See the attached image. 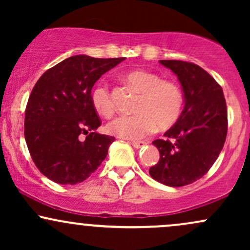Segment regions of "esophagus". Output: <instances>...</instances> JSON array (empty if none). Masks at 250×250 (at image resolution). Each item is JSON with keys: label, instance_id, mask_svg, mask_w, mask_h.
<instances>
[{"label": "esophagus", "instance_id": "esophagus-1", "mask_svg": "<svg viewBox=\"0 0 250 250\" xmlns=\"http://www.w3.org/2000/svg\"><path fill=\"white\" fill-rule=\"evenodd\" d=\"M130 145L133 146L134 148H141L146 145V142L145 141H131Z\"/></svg>", "mask_w": 250, "mask_h": 250}]
</instances>
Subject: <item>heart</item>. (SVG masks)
<instances>
[{"label": "heart", "mask_w": 250, "mask_h": 250, "mask_svg": "<svg viewBox=\"0 0 250 250\" xmlns=\"http://www.w3.org/2000/svg\"><path fill=\"white\" fill-rule=\"evenodd\" d=\"M125 81L139 93L134 115H121L109 122V134L128 140H139L155 128L168 129L179 120L183 108V94L176 82L163 80L148 70H133L123 76ZM91 103L100 115L110 117L115 103L108 85L99 83L91 91Z\"/></svg>", "instance_id": "obj_1"}]
</instances>
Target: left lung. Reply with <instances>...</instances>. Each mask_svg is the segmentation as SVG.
Segmentation results:
<instances>
[{
    "mask_svg": "<svg viewBox=\"0 0 250 250\" xmlns=\"http://www.w3.org/2000/svg\"><path fill=\"white\" fill-rule=\"evenodd\" d=\"M177 76L185 108L165 139L153 141L160 160L149 174L169 187H182L200 180L216 161L225 145L228 115L221 85L200 65L161 60Z\"/></svg>",
    "mask_w": 250,
    "mask_h": 250,
    "instance_id": "left-lung-1",
    "label": "left lung"
}]
</instances>
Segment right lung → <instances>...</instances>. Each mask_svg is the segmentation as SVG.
<instances>
[{"label": "right lung", "mask_w": 250, "mask_h": 250, "mask_svg": "<svg viewBox=\"0 0 250 250\" xmlns=\"http://www.w3.org/2000/svg\"><path fill=\"white\" fill-rule=\"evenodd\" d=\"M123 60L68 57L34 85L25 108L24 139L35 166L49 180L76 185L105 159L115 137L95 131L101 120L91 103V89Z\"/></svg>", "instance_id": "add662e5"}]
</instances>
